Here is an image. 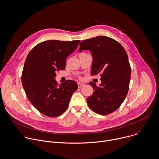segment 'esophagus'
I'll list each match as a JSON object with an SVG mask.
<instances>
[{
	"instance_id": "esophagus-1",
	"label": "esophagus",
	"mask_w": 159,
	"mask_h": 159,
	"mask_svg": "<svg viewBox=\"0 0 159 159\" xmlns=\"http://www.w3.org/2000/svg\"><path fill=\"white\" fill-rule=\"evenodd\" d=\"M84 85V84H82V83H80V82H79V83H78V87H79V88H80V87H83Z\"/></svg>"
}]
</instances>
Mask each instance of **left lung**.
Here are the masks:
<instances>
[{"mask_svg": "<svg viewBox=\"0 0 159 159\" xmlns=\"http://www.w3.org/2000/svg\"><path fill=\"white\" fill-rule=\"evenodd\" d=\"M79 45L80 52H91V75L102 73L99 86L89 84L94 90L87 98L89 107L98 114H110L119 108L129 91L131 68L127 52L120 43L106 36L82 40Z\"/></svg>", "mask_w": 159, "mask_h": 159, "instance_id": "obj_1", "label": "left lung"}]
</instances>
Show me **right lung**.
Instances as JSON below:
<instances>
[{
	"instance_id": "right-lung-1",
	"label": "right lung",
	"mask_w": 159,
	"mask_h": 159,
	"mask_svg": "<svg viewBox=\"0 0 159 159\" xmlns=\"http://www.w3.org/2000/svg\"><path fill=\"white\" fill-rule=\"evenodd\" d=\"M79 40H50L35 45L29 53L22 83L29 101L42 114L56 117L67 109L77 84L71 80L58 85L56 72L66 69V59L77 48Z\"/></svg>"
}]
</instances>
